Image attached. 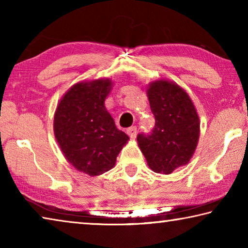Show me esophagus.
<instances>
[{
	"mask_svg": "<svg viewBox=\"0 0 248 248\" xmlns=\"http://www.w3.org/2000/svg\"><path fill=\"white\" fill-rule=\"evenodd\" d=\"M127 133L129 134V137L131 138V139H136V137H137V127H130L127 130Z\"/></svg>",
	"mask_w": 248,
	"mask_h": 248,
	"instance_id": "esophagus-1",
	"label": "esophagus"
}]
</instances>
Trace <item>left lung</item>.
<instances>
[{"label":"left lung","mask_w":248,"mask_h":248,"mask_svg":"<svg viewBox=\"0 0 248 248\" xmlns=\"http://www.w3.org/2000/svg\"><path fill=\"white\" fill-rule=\"evenodd\" d=\"M146 93L155 125L150 134H138V144L150 169L167 175L188 164L194 155L200 134L199 117L189 95L176 83L154 81Z\"/></svg>","instance_id":"left-lung-1"}]
</instances>
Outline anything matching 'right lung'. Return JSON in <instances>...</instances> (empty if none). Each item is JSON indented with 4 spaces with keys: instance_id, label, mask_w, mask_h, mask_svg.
Returning <instances> with one entry per match:
<instances>
[{
    "instance_id": "right-lung-1",
    "label": "right lung",
    "mask_w": 248,
    "mask_h": 248,
    "mask_svg": "<svg viewBox=\"0 0 248 248\" xmlns=\"http://www.w3.org/2000/svg\"><path fill=\"white\" fill-rule=\"evenodd\" d=\"M111 87L109 78L74 84L54 112V137L64 157L74 169L90 176L111 170L129 140L105 107Z\"/></svg>"
}]
</instances>
